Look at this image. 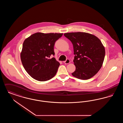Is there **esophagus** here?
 Instances as JSON below:
<instances>
[{
	"label": "esophagus",
	"instance_id": "1",
	"mask_svg": "<svg viewBox=\"0 0 123 123\" xmlns=\"http://www.w3.org/2000/svg\"><path fill=\"white\" fill-rule=\"evenodd\" d=\"M70 60L69 59H67L66 61H65L64 62V63L65 64H68L70 63Z\"/></svg>",
	"mask_w": 123,
	"mask_h": 123
}]
</instances>
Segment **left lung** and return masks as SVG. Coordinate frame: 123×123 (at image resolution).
Masks as SVG:
<instances>
[{
    "label": "left lung",
    "mask_w": 123,
    "mask_h": 123,
    "mask_svg": "<svg viewBox=\"0 0 123 123\" xmlns=\"http://www.w3.org/2000/svg\"><path fill=\"white\" fill-rule=\"evenodd\" d=\"M73 44L76 70L72 75L81 80L94 76L100 69L105 58V49L96 36L85 32L64 34Z\"/></svg>",
    "instance_id": "8db88e82"
}]
</instances>
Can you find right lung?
Returning <instances> with one entry per match:
<instances>
[{
    "label": "right lung",
    "mask_w": 123,
    "mask_h": 123,
    "mask_svg": "<svg viewBox=\"0 0 123 123\" xmlns=\"http://www.w3.org/2000/svg\"><path fill=\"white\" fill-rule=\"evenodd\" d=\"M62 33L44 34L38 32L24 41L20 54L25 70L32 78L39 81H46L57 73L60 64L55 58L49 59L55 54V42Z\"/></svg>",
    "instance_id": "obj_1"
}]
</instances>
